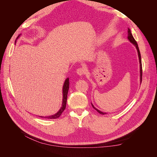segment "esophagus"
I'll list each match as a JSON object with an SVG mask.
<instances>
[{"label": "esophagus", "mask_w": 157, "mask_h": 157, "mask_svg": "<svg viewBox=\"0 0 157 157\" xmlns=\"http://www.w3.org/2000/svg\"><path fill=\"white\" fill-rule=\"evenodd\" d=\"M77 73L79 76H82L86 73V71H85V69L84 68L80 67V68H78L77 69Z\"/></svg>", "instance_id": "34e87169"}]
</instances>
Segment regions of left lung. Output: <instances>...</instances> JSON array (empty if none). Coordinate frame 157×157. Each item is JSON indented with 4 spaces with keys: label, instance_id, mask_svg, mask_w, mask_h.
Masks as SVG:
<instances>
[{
    "label": "left lung",
    "instance_id": "left-lung-1",
    "mask_svg": "<svg viewBox=\"0 0 157 157\" xmlns=\"http://www.w3.org/2000/svg\"><path fill=\"white\" fill-rule=\"evenodd\" d=\"M128 39L129 40V41L131 42V43H132L133 44H134L135 46H136V49H137V54H138V58H139V61H140V83L141 82V80H142V65H141V54H140V50H139V47H138V45H137V42H136V40L134 39V36H132V32H131V31H130V29H129V28H128ZM92 107H93V108L94 109H96V110L99 113H100V114H101V115H105L106 114V113H103V112H102V111H99V110H98V109H96V107H95L94 105H93V104L92 103Z\"/></svg>",
    "mask_w": 157,
    "mask_h": 157
}]
</instances>
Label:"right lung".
Masks as SVG:
<instances>
[{
  "label": "right lung",
  "instance_id": "add662e5",
  "mask_svg": "<svg viewBox=\"0 0 157 157\" xmlns=\"http://www.w3.org/2000/svg\"><path fill=\"white\" fill-rule=\"evenodd\" d=\"M21 35V34L19 35L17 39L15 41V43L16 42L17 39H18L20 36ZM69 88V78H67L65 79L63 86V99H62V105H61V107L60 108L59 110L57 112L55 115H50V116H46V117H42L40 116V117L42 118H50V119H54V118H57L61 116V114L63 112V111L65 110V109L66 107V103H67V94H68V90Z\"/></svg>",
  "mask_w": 157,
  "mask_h": 157
}]
</instances>
